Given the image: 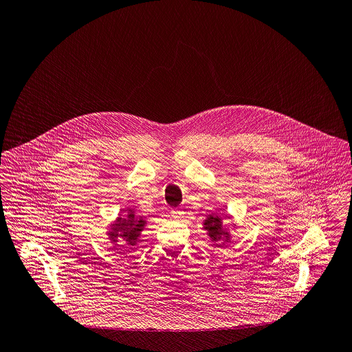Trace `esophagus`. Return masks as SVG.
<instances>
[{"mask_svg": "<svg viewBox=\"0 0 352 352\" xmlns=\"http://www.w3.org/2000/svg\"><path fill=\"white\" fill-rule=\"evenodd\" d=\"M170 215H172V218H175V219H182V218L184 217V212H183L182 210H172V211H170Z\"/></svg>", "mask_w": 352, "mask_h": 352, "instance_id": "34e87169", "label": "esophagus"}]
</instances>
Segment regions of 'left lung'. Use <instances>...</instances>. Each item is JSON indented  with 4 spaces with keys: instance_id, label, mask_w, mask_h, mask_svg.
<instances>
[{
    "instance_id": "1",
    "label": "left lung",
    "mask_w": 352,
    "mask_h": 352,
    "mask_svg": "<svg viewBox=\"0 0 352 352\" xmlns=\"http://www.w3.org/2000/svg\"><path fill=\"white\" fill-rule=\"evenodd\" d=\"M204 224H206V228L208 230L210 236H211L214 241H217V239L221 238V235H222V232H221V226H222L221 218H212V217H210V218H207V221L204 222ZM226 235H227V234H226Z\"/></svg>"
}]
</instances>
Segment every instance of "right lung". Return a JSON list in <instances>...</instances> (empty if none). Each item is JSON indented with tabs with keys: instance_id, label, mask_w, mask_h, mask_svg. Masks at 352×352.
Returning a JSON list of instances; mask_svg holds the SVG:
<instances>
[{
	"instance_id": "add662e5",
	"label": "right lung",
	"mask_w": 352,
	"mask_h": 352,
	"mask_svg": "<svg viewBox=\"0 0 352 352\" xmlns=\"http://www.w3.org/2000/svg\"><path fill=\"white\" fill-rule=\"evenodd\" d=\"M142 224L144 221H137L134 218L133 214H129V218L126 219H122V218H118L117 219V223L114 224L113 230H116V232H111V236H124L128 239L129 245H134L140 235V231L142 228Z\"/></svg>"
}]
</instances>
